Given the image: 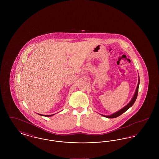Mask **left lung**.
<instances>
[{"label":"left lung","mask_w":159,"mask_h":159,"mask_svg":"<svg viewBox=\"0 0 159 159\" xmlns=\"http://www.w3.org/2000/svg\"><path fill=\"white\" fill-rule=\"evenodd\" d=\"M139 84V79H138V84H137V87H136V90H135V93H134V97H132V98L130 100V101L129 102L128 104L126 106H125L123 108H121V110H119L118 111H117V112H116V113H114L112 114H111V115H109V116H105V115H102V114H101V115H102V116H104V117H107V118H109V119L111 118V119H112V118H116V117H117L120 116L121 114H123V113H125L126 111H127L130 107H131L132 106L134 105V102H135V101H136V98H137V95H138V93Z\"/></svg>","instance_id":"obj_1"}]
</instances>
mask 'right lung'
Wrapping results in <instances>:
<instances>
[{
  "mask_svg": "<svg viewBox=\"0 0 159 159\" xmlns=\"http://www.w3.org/2000/svg\"><path fill=\"white\" fill-rule=\"evenodd\" d=\"M39 115H40V116H45V117H50V116H53L54 114H51V115H43V114H39Z\"/></svg>",
  "mask_w": 159,
  "mask_h": 159,
  "instance_id": "right-lung-1",
  "label": "right lung"
}]
</instances>
